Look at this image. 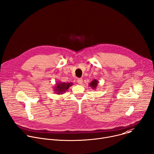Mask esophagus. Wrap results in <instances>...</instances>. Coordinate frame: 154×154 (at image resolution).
<instances>
[{"label":"esophagus","mask_w":154,"mask_h":154,"mask_svg":"<svg viewBox=\"0 0 154 154\" xmlns=\"http://www.w3.org/2000/svg\"><path fill=\"white\" fill-rule=\"evenodd\" d=\"M77 83H78L79 84L82 85V84L83 83V79H82V78H79V79H77Z\"/></svg>","instance_id":"1"}]
</instances>
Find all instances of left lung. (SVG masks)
I'll use <instances>...</instances> for the list:
<instances>
[{
  "label": "left lung",
  "mask_w": 154,
  "mask_h": 154,
  "mask_svg": "<svg viewBox=\"0 0 154 154\" xmlns=\"http://www.w3.org/2000/svg\"><path fill=\"white\" fill-rule=\"evenodd\" d=\"M98 85V81L96 79H94L90 83H89V86L93 90H95Z\"/></svg>",
  "instance_id": "8db88e82"
}]
</instances>
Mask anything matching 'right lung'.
<instances>
[{"instance_id": "add662e5", "label": "right lung", "mask_w": 154, "mask_h": 154, "mask_svg": "<svg viewBox=\"0 0 154 154\" xmlns=\"http://www.w3.org/2000/svg\"><path fill=\"white\" fill-rule=\"evenodd\" d=\"M72 85L73 83L71 82L65 83L61 82V81H58L55 84L54 87H53L54 91L57 94H63L65 92H66L69 89V88Z\"/></svg>"}]
</instances>
